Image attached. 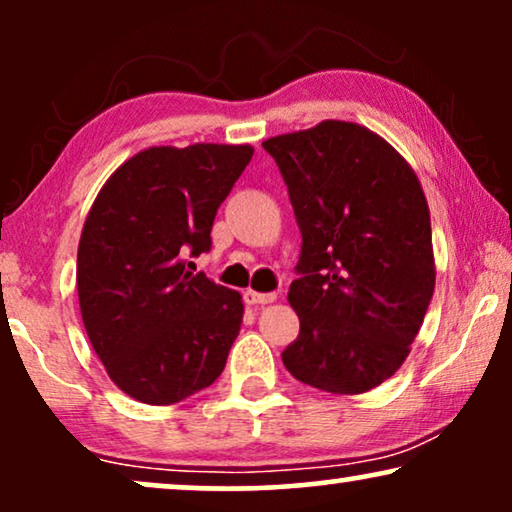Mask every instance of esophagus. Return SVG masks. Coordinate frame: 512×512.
Masks as SVG:
<instances>
[{
    "mask_svg": "<svg viewBox=\"0 0 512 512\" xmlns=\"http://www.w3.org/2000/svg\"><path fill=\"white\" fill-rule=\"evenodd\" d=\"M244 300H247V305H268V303H275L277 300V293H256V291H244Z\"/></svg>",
    "mask_w": 512,
    "mask_h": 512,
    "instance_id": "1",
    "label": "esophagus"
}]
</instances>
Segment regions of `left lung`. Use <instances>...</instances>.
I'll use <instances>...</instances> for the list:
<instances>
[{
	"instance_id": "obj_1",
	"label": "left lung",
	"mask_w": 512,
	"mask_h": 512,
	"mask_svg": "<svg viewBox=\"0 0 512 512\" xmlns=\"http://www.w3.org/2000/svg\"><path fill=\"white\" fill-rule=\"evenodd\" d=\"M303 233L289 303L300 333L289 373L331 394H363L408 359L429 310L431 216L417 174L377 132L321 121L263 142Z\"/></svg>"
}]
</instances>
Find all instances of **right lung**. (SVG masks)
Wrapping results in <instances>:
<instances>
[{
  "instance_id": "1",
  "label": "right lung",
  "mask_w": 512,
  "mask_h": 512,
  "mask_svg": "<svg viewBox=\"0 0 512 512\" xmlns=\"http://www.w3.org/2000/svg\"><path fill=\"white\" fill-rule=\"evenodd\" d=\"M254 156L249 144L151 146L125 160L83 223L76 289L83 326L118 389L172 405L226 368L242 296L186 270L212 247L216 209Z\"/></svg>"
}]
</instances>
